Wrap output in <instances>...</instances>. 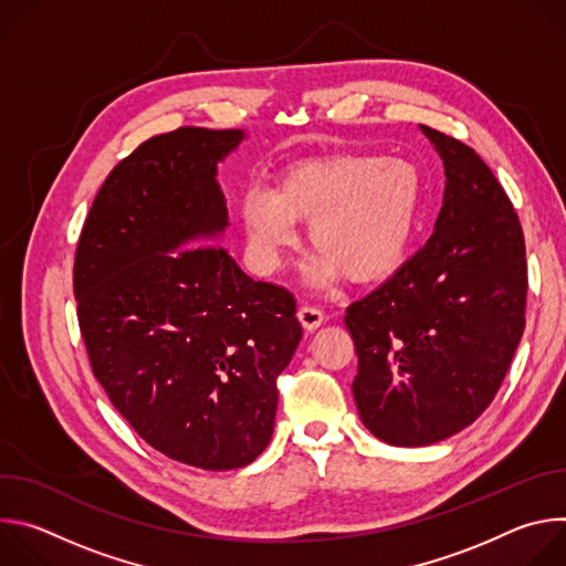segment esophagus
Returning <instances> with one entry per match:
<instances>
[{
	"label": "esophagus",
	"mask_w": 566,
	"mask_h": 566,
	"mask_svg": "<svg viewBox=\"0 0 566 566\" xmlns=\"http://www.w3.org/2000/svg\"><path fill=\"white\" fill-rule=\"evenodd\" d=\"M297 319L302 322L304 329L313 332V329H317L322 325V322L327 319V315H325V311L313 306V304H304V306L297 308Z\"/></svg>",
	"instance_id": "obj_1"
}]
</instances>
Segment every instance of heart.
<instances>
[{
  "instance_id": "b5f03b06",
  "label": "heart",
  "mask_w": 566,
  "mask_h": 566,
  "mask_svg": "<svg viewBox=\"0 0 566 566\" xmlns=\"http://www.w3.org/2000/svg\"><path fill=\"white\" fill-rule=\"evenodd\" d=\"M419 208L421 177L408 160L338 154L293 166L275 190L249 188L241 221L260 271L280 266L297 247V221H308L311 282L367 284L406 260Z\"/></svg>"
}]
</instances>
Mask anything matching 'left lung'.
<instances>
[{
    "label": "left lung",
    "instance_id": "left-lung-1",
    "mask_svg": "<svg viewBox=\"0 0 566 566\" xmlns=\"http://www.w3.org/2000/svg\"><path fill=\"white\" fill-rule=\"evenodd\" d=\"M446 166L432 237L347 306L367 430L389 446L443 441L486 410L526 325L528 266L517 212L465 143L421 125Z\"/></svg>",
    "mask_w": 566,
    "mask_h": 566
}]
</instances>
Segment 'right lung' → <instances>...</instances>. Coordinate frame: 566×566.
<instances>
[{"label":"right lung","instance_id":"obj_1","mask_svg":"<svg viewBox=\"0 0 566 566\" xmlns=\"http://www.w3.org/2000/svg\"><path fill=\"white\" fill-rule=\"evenodd\" d=\"M241 138L179 127L140 143L98 190L73 264L80 334L112 406L154 450L203 470L264 452L302 338L293 293L206 241L228 226L214 172Z\"/></svg>","mask_w":566,"mask_h":566}]
</instances>
